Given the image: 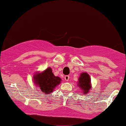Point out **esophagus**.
I'll return each mask as SVG.
<instances>
[{
  "label": "esophagus",
  "instance_id": "1",
  "mask_svg": "<svg viewBox=\"0 0 126 126\" xmlns=\"http://www.w3.org/2000/svg\"><path fill=\"white\" fill-rule=\"evenodd\" d=\"M69 78H70V77H69V75H66V76H64V79L66 81H68L69 80Z\"/></svg>",
  "mask_w": 126,
  "mask_h": 126
}]
</instances>
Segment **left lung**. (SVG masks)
<instances>
[{
  "mask_svg": "<svg viewBox=\"0 0 126 126\" xmlns=\"http://www.w3.org/2000/svg\"><path fill=\"white\" fill-rule=\"evenodd\" d=\"M78 86L82 89L83 94H87L91 89V78L86 73H82L79 78Z\"/></svg>",
  "mask_w": 126,
  "mask_h": 126,
  "instance_id": "1",
  "label": "left lung"
}]
</instances>
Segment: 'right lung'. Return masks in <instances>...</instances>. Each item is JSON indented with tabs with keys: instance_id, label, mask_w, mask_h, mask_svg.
Returning a JSON list of instances; mask_svg holds the SVG:
<instances>
[{
	"instance_id": "obj_1",
	"label": "right lung",
	"mask_w": 126,
	"mask_h": 126,
	"mask_svg": "<svg viewBox=\"0 0 126 126\" xmlns=\"http://www.w3.org/2000/svg\"><path fill=\"white\" fill-rule=\"evenodd\" d=\"M34 80L42 92L46 94H49L53 92L55 87L60 84L61 81L60 78L54 76L50 67L42 73L36 74L34 77Z\"/></svg>"
}]
</instances>
